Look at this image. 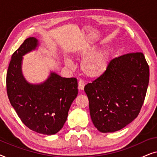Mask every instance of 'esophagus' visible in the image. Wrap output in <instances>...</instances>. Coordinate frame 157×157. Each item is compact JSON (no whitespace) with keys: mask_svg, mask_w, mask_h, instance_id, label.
<instances>
[{"mask_svg":"<svg viewBox=\"0 0 157 157\" xmlns=\"http://www.w3.org/2000/svg\"><path fill=\"white\" fill-rule=\"evenodd\" d=\"M84 86H85V83L83 80H80L78 81V89H79L83 90V88H84Z\"/></svg>","mask_w":157,"mask_h":157,"instance_id":"obj_1","label":"esophagus"}]
</instances>
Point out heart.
Masks as SVG:
<instances>
[{
	"label": "heart",
	"instance_id": "obj_1",
	"mask_svg": "<svg viewBox=\"0 0 157 157\" xmlns=\"http://www.w3.org/2000/svg\"><path fill=\"white\" fill-rule=\"evenodd\" d=\"M93 50L86 49L80 53L81 56L89 55ZM66 64L71 66V61H67ZM109 65V52L107 51H100L89 56L83 60L81 68L83 74L90 78H97L106 71Z\"/></svg>",
	"mask_w": 157,
	"mask_h": 157
}]
</instances>
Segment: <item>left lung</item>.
Returning a JSON list of instances; mask_svg holds the SVG:
<instances>
[{
  "label": "left lung",
  "mask_w": 157,
  "mask_h": 157,
  "mask_svg": "<svg viewBox=\"0 0 157 157\" xmlns=\"http://www.w3.org/2000/svg\"><path fill=\"white\" fill-rule=\"evenodd\" d=\"M149 81V67L141 52L111 59L101 76L85 86L91 120L102 133L119 131L138 117Z\"/></svg>",
  "instance_id": "1"
}]
</instances>
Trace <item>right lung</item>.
<instances>
[{"instance_id": "right-lung-1", "label": "right lung", "mask_w": 157, "mask_h": 157, "mask_svg": "<svg viewBox=\"0 0 157 157\" xmlns=\"http://www.w3.org/2000/svg\"><path fill=\"white\" fill-rule=\"evenodd\" d=\"M37 45L36 38H28L13 53L6 75V90L10 104L27 127L52 135L63 128L67 119L78 94V83L76 78H63L55 73L40 85L26 82L21 73L22 56Z\"/></svg>"}]
</instances>
